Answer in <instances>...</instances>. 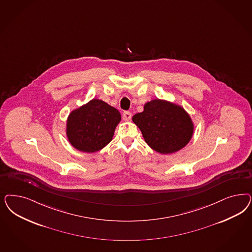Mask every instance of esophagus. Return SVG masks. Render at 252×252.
I'll return each mask as SVG.
<instances>
[{"label":"esophagus","mask_w":252,"mask_h":252,"mask_svg":"<svg viewBox=\"0 0 252 252\" xmlns=\"http://www.w3.org/2000/svg\"><path fill=\"white\" fill-rule=\"evenodd\" d=\"M122 118H123V121L128 122V121H130V119H131V113L129 112V111H125V112H123V114H122Z\"/></svg>","instance_id":"obj_1"}]
</instances>
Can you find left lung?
Returning a JSON list of instances; mask_svg holds the SVG:
<instances>
[{
  "label": "left lung",
  "mask_w": 252,
  "mask_h": 252,
  "mask_svg": "<svg viewBox=\"0 0 252 252\" xmlns=\"http://www.w3.org/2000/svg\"><path fill=\"white\" fill-rule=\"evenodd\" d=\"M132 122L138 127L146 144L160 154L183 149L193 137L195 125L190 115L178 104L153 99L135 114Z\"/></svg>",
  "instance_id": "8db88e82"
}]
</instances>
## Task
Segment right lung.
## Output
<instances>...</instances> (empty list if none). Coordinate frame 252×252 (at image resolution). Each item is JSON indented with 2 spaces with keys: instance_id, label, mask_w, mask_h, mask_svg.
Segmentation results:
<instances>
[{
  "instance_id": "right-lung-1",
  "label": "right lung",
  "mask_w": 252,
  "mask_h": 252,
  "mask_svg": "<svg viewBox=\"0 0 252 252\" xmlns=\"http://www.w3.org/2000/svg\"><path fill=\"white\" fill-rule=\"evenodd\" d=\"M121 121L122 116L118 109L103 100L94 98L69 113L65 123V135L75 149L94 153L112 141Z\"/></svg>"
}]
</instances>
